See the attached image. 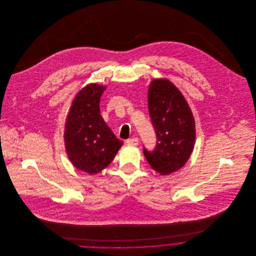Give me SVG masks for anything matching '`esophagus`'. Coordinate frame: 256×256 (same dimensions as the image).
Here are the masks:
<instances>
[{
	"label": "esophagus",
	"instance_id": "obj_1",
	"mask_svg": "<svg viewBox=\"0 0 256 256\" xmlns=\"http://www.w3.org/2000/svg\"><path fill=\"white\" fill-rule=\"evenodd\" d=\"M138 143H139L138 138H131V139L126 140V144L129 146H137Z\"/></svg>",
	"mask_w": 256,
	"mask_h": 256
}]
</instances>
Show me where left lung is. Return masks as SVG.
I'll list each match as a JSON object with an SVG mask.
<instances>
[{"instance_id":"8db88e82","label":"left lung","mask_w":256,"mask_h":256,"mask_svg":"<svg viewBox=\"0 0 256 256\" xmlns=\"http://www.w3.org/2000/svg\"><path fill=\"white\" fill-rule=\"evenodd\" d=\"M148 113L156 136L152 150L144 154L152 170L162 176L186 164L195 142L192 112L182 92L168 80H154L148 88Z\"/></svg>"}]
</instances>
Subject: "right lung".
<instances>
[{"label": "right lung", "instance_id": "1", "mask_svg": "<svg viewBox=\"0 0 256 256\" xmlns=\"http://www.w3.org/2000/svg\"><path fill=\"white\" fill-rule=\"evenodd\" d=\"M106 86L92 84L74 98L65 126V146L74 166L88 174L106 168L123 142L104 121L100 98Z\"/></svg>", "mask_w": 256, "mask_h": 256}]
</instances>
